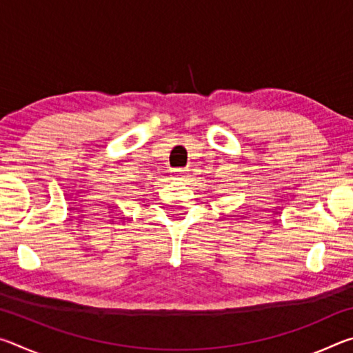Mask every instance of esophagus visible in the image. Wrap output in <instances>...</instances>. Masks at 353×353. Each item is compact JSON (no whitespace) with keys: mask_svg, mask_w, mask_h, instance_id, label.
Here are the masks:
<instances>
[{"mask_svg":"<svg viewBox=\"0 0 353 353\" xmlns=\"http://www.w3.org/2000/svg\"><path fill=\"white\" fill-rule=\"evenodd\" d=\"M174 176H179V177H182V176H187V170H174Z\"/></svg>","mask_w":353,"mask_h":353,"instance_id":"1","label":"esophagus"}]
</instances>
